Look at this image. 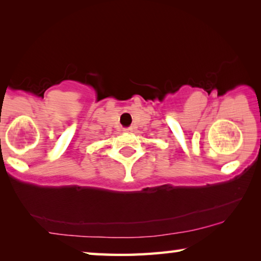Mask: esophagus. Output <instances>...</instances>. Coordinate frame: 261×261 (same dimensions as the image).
Wrapping results in <instances>:
<instances>
[{
	"instance_id": "1",
	"label": "esophagus",
	"mask_w": 261,
	"mask_h": 261,
	"mask_svg": "<svg viewBox=\"0 0 261 261\" xmlns=\"http://www.w3.org/2000/svg\"><path fill=\"white\" fill-rule=\"evenodd\" d=\"M123 131H125V132H130V131H132V127H131V126H129V127H124V129H123Z\"/></svg>"
}]
</instances>
